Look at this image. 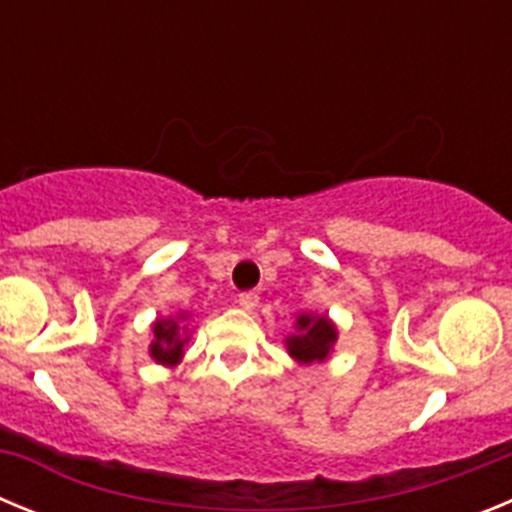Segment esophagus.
Masks as SVG:
<instances>
[{
  "mask_svg": "<svg viewBox=\"0 0 512 512\" xmlns=\"http://www.w3.org/2000/svg\"><path fill=\"white\" fill-rule=\"evenodd\" d=\"M238 305H241L243 310H253V307L259 305V295H256V292H241V295H238Z\"/></svg>",
  "mask_w": 512,
  "mask_h": 512,
  "instance_id": "1",
  "label": "esophagus"
}]
</instances>
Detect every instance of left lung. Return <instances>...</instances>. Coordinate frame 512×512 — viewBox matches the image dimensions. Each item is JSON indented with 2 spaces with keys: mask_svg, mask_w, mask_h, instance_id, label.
I'll use <instances>...</instances> for the list:
<instances>
[{
  "mask_svg": "<svg viewBox=\"0 0 512 512\" xmlns=\"http://www.w3.org/2000/svg\"><path fill=\"white\" fill-rule=\"evenodd\" d=\"M338 341V328L328 315L300 312L295 318V333L284 338L287 354L302 366L323 364Z\"/></svg>",
  "mask_w": 512,
  "mask_h": 512,
  "instance_id": "left-lung-1",
  "label": "left lung"
}]
</instances>
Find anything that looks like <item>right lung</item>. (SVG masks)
I'll return each instance as SVG.
<instances>
[{
    "instance_id": "right-lung-1",
    "label": "right lung",
    "mask_w": 512,
    "mask_h": 512,
    "mask_svg": "<svg viewBox=\"0 0 512 512\" xmlns=\"http://www.w3.org/2000/svg\"><path fill=\"white\" fill-rule=\"evenodd\" d=\"M192 338L189 330V312H176L169 318H156L151 323V346L148 354L156 364L176 366L184 359V346Z\"/></svg>"
}]
</instances>
